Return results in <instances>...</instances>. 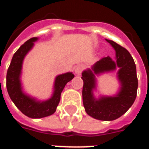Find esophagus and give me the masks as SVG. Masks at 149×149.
I'll list each match as a JSON object with an SVG mask.
<instances>
[{
    "label": "esophagus",
    "mask_w": 149,
    "mask_h": 149,
    "mask_svg": "<svg viewBox=\"0 0 149 149\" xmlns=\"http://www.w3.org/2000/svg\"><path fill=\"white\" fill-rule=\"evenodd\" d=\"M82 70H83V66H81V65H77L74 68L75 73L77 75H81Z\"/></svg>",
    "instance_id": "1"
}]
</instances>
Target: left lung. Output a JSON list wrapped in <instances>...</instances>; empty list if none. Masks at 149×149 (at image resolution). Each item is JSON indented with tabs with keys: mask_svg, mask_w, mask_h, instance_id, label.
Instances as JSON below:
<instances>
[{
	"mask_svg": "<svg viewBox=\"0 0 149 149\" xmlns=\"http://www.w3.org/2000/svg\"><path fill=\"white\" fill-rule=\"evenodd\" d=\"M116 51V60L110 56L96 62L91 68L82 72L84 81L82 97L84 109L88 115L100 120L111 121L120 117L134 103L137 93L138 80L133 58L127 49L112 40L105 39ZM118 71L120 89L114 96L95 97L93 91L96 88L97 75L105 72Z\"/></svg>",
	"mask_w": 149,
	"mask_h": 149,
	"instance_id": "obj_1",
	"label": "left lung"
}]
</instances>
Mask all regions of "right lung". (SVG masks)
Segmentation results:
<instances>
[{"mask_svg":"<svg viewBox=\"0 0 149 149\" xmlns=\"http://www.w3.org/2000/svg\"><path fill=\"white\" fill-rule=\"evenodd\" d=\"M37 40L38 37H33L18 49L12 58L6 76V87L12 101L23 114L33 119L43 118L56 112L62 91L66 84L74 77V74L70 72L56 76L52 97L46 100H38L24 93L21 81L23 61Z\"/></svg>","mask_w":149,"mask_h":149,"instance_id":"obj_1","label":"right lung"}]
</instances>
